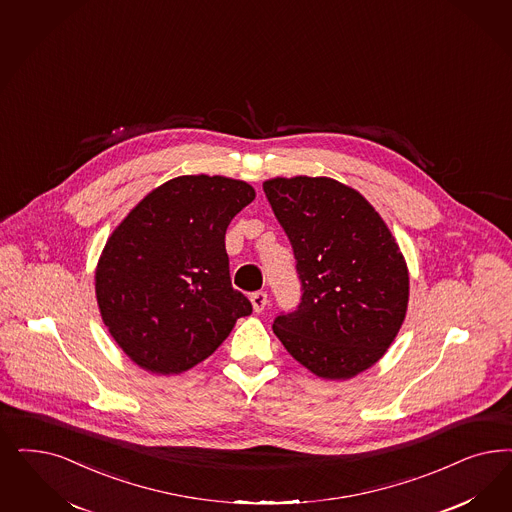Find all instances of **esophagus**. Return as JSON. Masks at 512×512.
<instances>
[{
    "mask_svg": "<svg viewBox=\"0 0 512 512\" xmlns=\"http://www.w3.org/2000/svg\"><path fill=\"white\" fill-rule=\"evenodd\" d=\"M249 300H251L253 310L261 314V312L265 310L266 304H268V295H266L265 291H257V293H253V295L249 297Z\"/></svg>",
    "mask_w": 512,
    "mask_h": 512,
    "instance_id": "esophagus-1",
    "label": "esophagus"
}]
</instances>
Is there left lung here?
<instances>
[{
	"instance_id": "left-lung-1",
	"label": "left lung",
	"mask_w": 512,
	"mask_h": 512,
	"mask_svg": "<svg viewBox=\"0 0 512 512\" xmlns=\"http://www.w3.org/2000/svg\"><path fill=\"white\" fill-rule=\"evenodd\" d=\"M266 198L297 259L299 310L274 333L323 380H350L388 352L406 318L405 255L371 202L333 177H272Z\"/></svg>"
}]
</instances>
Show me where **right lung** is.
<instances>
[{
    "label": "right lung",
    "instance_id": "obj_1",
    "mask_svg": "<svg viewBox=\"0 0 512 512\" xmlns=\"http://www.w3.org/2000/svg\"><path fill=\"white\" fill-rule=\"evenodd\" d=\"M253 198L242 179L174 177L107 238L94 274L100 316L143 371L193 369L251 314V302L230 285L225 232Z\"/></svg>",
    "mask_w": 512,
    "mask_h": 512
}]
</instances>
